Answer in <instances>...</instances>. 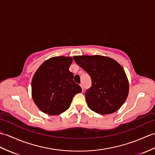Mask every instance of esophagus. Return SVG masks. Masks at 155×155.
Listing matches in <instances>:
<instances>
[{
	"mask_svg": "<svg viewBox=\"0 0 155 155\" xmlns=\"http://www.w3.org/2000/svg\"><path fill=\"white\" fill-rule=\"evenodd\" d=\"M81 88H82V92L84 91V86H83V84H81Z\"/></svg>",
	"mask_w": 155,
	"mask_h": 155,
	"instance_id": "34e87169",
	"label": "esophagus"
}]
</instances>
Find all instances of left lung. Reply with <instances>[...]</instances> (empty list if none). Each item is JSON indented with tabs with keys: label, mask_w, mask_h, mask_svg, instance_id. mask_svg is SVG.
Returning <instances> with one entry per match:
<instances>
[{
	"label": "left lung",
	"mask_w": 155,
	"mask_h": 155,
	"mask_svg": "<svg viewBox=\"0 0 155 155\" xmlns=\"http://www.w3.org/2000/svg\"><path fill=\"white\" fill-rule=\"evenodd\" d=\"M73 58L92 78L91 88L85 93L89 108L101 115L112 114L120 109L129 91L128 78L121 64L111 57L99 55Z\"/></svg>",
	"instance_id": "left-lung-1"
}]
</instances>
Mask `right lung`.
I'll list each match as a JSON object with an SVG mask.
<instances>
[{"label": "right lung", "mask_w": 155, "mask_h": 155, "mask_svg": "<svg viewBox=\"0 0 155 155\" xmlns=\"http://www.w3.org/2000/svg\"><path fill=\"white\" fill-rule=\"evenodd\" d=\"M73 57L59 56L47 59L39 67L31 81V97L38 108L55 116L65 111L82 88L69 71Z\"/></svg>", "instance_id": "obj_1"}]
</instances>
